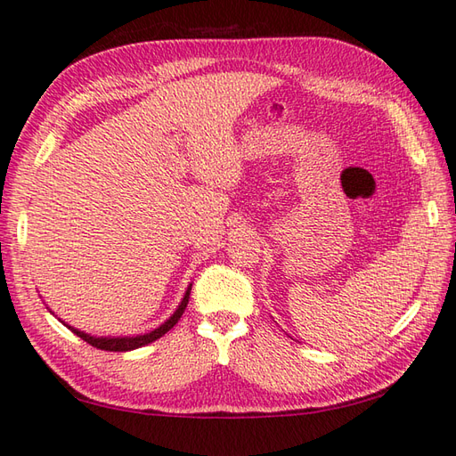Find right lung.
Listing matches in <instances>:
<instances>
[{
  "label": "right lung",
  "instance_id": "obj_1",
  "mask_svg": "<svg viewBox=\"0 0 456 456\" xmlns=\"http://www.w3.org/2000/svg\"><path fill=\"white\" fill-rule=\"evenodd\" d=\"M191 287L192 283L189 285V289L184 291V297L183 301L179 303V306H176V311L171 314L169 319H167L163 324H159L155 330L151 332H145V334H135V337H92V334L85 332V330H78L70 327V324H67L64 321H61L64 327H69L77 337H80L82 340H86L88 345H92L94 348H100V350H108V352H127V350H135V348H142L145 345H150V342L161 338L165 332H169L176 322H179V319L183 317L184 309H187L189 305V295H191ZM51 311V309H49ZM53 313V311H51Z\"/></svg>",
  "mask_w": 456,
  "mask_h": 456
}]
</instances>
